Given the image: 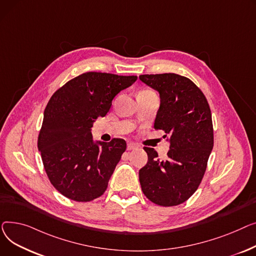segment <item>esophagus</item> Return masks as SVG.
I'll return each instance as SVG.
<instances>
[{
	"mask_svg": "<svg viewBox=\"0 0 256 256\" xmlns=\"http://www.w3.org/2000/svg\"><path fill=\"white\" fill-rule=\"evenodd\" d=\"M135 148H138V146L136 144H135L134 142H128L127 144V150H128V151H131V150H135Z\"/></svg>",
	"mask_w": 256,
	"mask_h": 256,
	"instance_id": "1",
	"label": "esophagus"
}]
</instances>
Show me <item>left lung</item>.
<instances>
[{
    "instance_id": "left-lung-1",
    "label": "left lung",
    "mask_w": 256,
    "mask_h": 256,
    "mask_svg": "<svg viewBox=\"0 0 256 256\" xmlns=\"http://www.w3.org/2000/svg\"><path fill=\"white\" fill-rule=\"evenodd\" d=\"M140 80L159 93L154 128L170 142L165 159L144 146L148 162L140 170L142 190L152 202L172 206L186 202L204 178L214 146L212 114L200 90L176 73L144 74Z\"/></svg>"
}]
</instances>
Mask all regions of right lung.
Masks as SVG:
<instances>
[{
    "label": "right lung",
    "instance_id": "obj_1",
    "mask_svg": "<svg viewBox=\"0 0 256 256\" xmlns=\"http://www.w3.org/2000/svg\"><path fill=\"white\" fill-rule=\"evenodd\" d=\"M138 76L86 72L65 84L44 110L38 138L45 172L52 186L75 202H91L106 190L126 150V142L94 140L92 127L112 99Z\"/></svg>",
    "mask_w": 256,
    "mask_h": 256
}]
</instances>
